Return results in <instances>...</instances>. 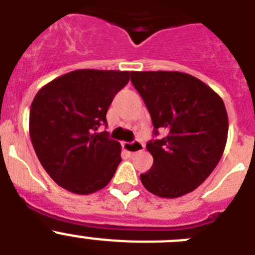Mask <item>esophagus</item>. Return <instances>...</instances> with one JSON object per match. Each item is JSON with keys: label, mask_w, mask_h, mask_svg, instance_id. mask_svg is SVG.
<instances>
[{"label": "esophagus", "mask_w": 255, "mask_h": 255, "mask_svg": "<svg viewBox=\"0 0 255 255\" xmlns=\"http://www.w3.org/2000/svg\"><path fill=\"white\" fill-rule=\"evenodd\" d=\"M123 147L126 152L131 153V154H135V153L141 152L144 149V145L140 143V141L135 140L131 141V143H123Z\"/></svg>", "instance_id": "esophagus-1"}]
</instances>
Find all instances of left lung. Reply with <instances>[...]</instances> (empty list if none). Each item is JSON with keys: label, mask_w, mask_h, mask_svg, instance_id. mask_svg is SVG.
<instances>
[{"label": "left lung", "mask_w": 255, "mask_h": 255, "mask_svg": "<svg viewBox=\"0 0 255 255\" xmlns=\"http://www.w3.org/2000/svg\"><path fill=\"white\" fill-rule=\"evenodd\" d=\"M162 136L147 143L153 166L141 173L144 188L161 198H179L211 175L225 150L229 131L221 97L202 80L179 71H131Z\"/></svg>", "instance_id": "8db88e82"}]
</instances>
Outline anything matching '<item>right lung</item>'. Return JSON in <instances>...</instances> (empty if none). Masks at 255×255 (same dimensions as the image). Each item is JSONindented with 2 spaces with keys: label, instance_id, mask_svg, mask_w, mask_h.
Masks as SVG:
<instances>
[{
  "label": "right lung",
  "instance_id": "right-lung-1",
  "mask_svg": "<svg viewBox=\"0 0 255 255\" xmlns=\"http://www.w3.org/2000/svg\"><path fill=\"white\" fill-rule=\"evenodd\" d=\"M129 71L83 69L44 85L30 106L29 132L40 164L61 188L85 195L105 188L121 162V145L98 132Z\"/></svg>",
  "mask_w": 255,
  "mask_h": 255
}]
</instances>
